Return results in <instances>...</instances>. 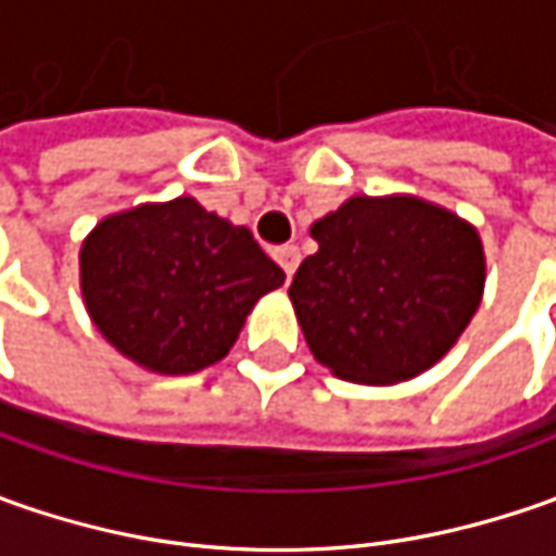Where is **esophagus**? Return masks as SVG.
Here are the masks:
<instances>
[{
	"label": "esophagus",
	"mask_w": 556,
	"mask_h": 556,
	"mask_svg": "<svg viewBox=\"0 0 556 556\" xmlns=\"http://www.w3.org/2000/svg\"><path fill=\"white\" fill-rule=\"evenodd\" d=\"M275 260L281 263V268L288 271V278L296 271V266H300V247H293V244H285V247H278L275 250Z\"/></svg>",
	"instance_id": "esophagus-1"
}]
</instances>
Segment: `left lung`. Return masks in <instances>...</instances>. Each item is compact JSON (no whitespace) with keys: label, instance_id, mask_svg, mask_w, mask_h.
<instances>
[{"label":"left lung","instance_id":"left-lung-1","mask_svg":"<svg viewBox=\"0 0 556 556\" xmlns=\"http://www.w3.org/2000/svg\"><path fill=\"white\" fill-rule=\"evenodd\" d=\"M290 303L312 355L340 380L393 387L448 353L485 290L477 225L415 194H353L315 219Z\"/></svg>","mask_w":556,"mask_h":556}]
</instances>
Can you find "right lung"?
I'll return each mask as SVG.
<instances>
[{"label":"right lung","mask_w":556,"mask_h":556,"mask_svg":"<svg viewBox=\"0 0 556 556\" xmlns=\"http://www.w3.org/2000/svg\"><path fill=\"white\" fill-rule=\"evenodd\" d=\"M285 285L250 228L194 198L104 216L79 247V290L101 337L166 377L223 362L253 306Z\"/></svg>","instance_id":"1"}]
</instances>
